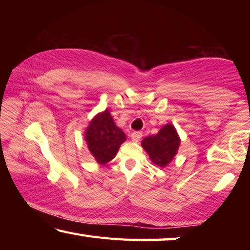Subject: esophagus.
Wrapping results in <instances>:
<instances>
[{"instance_id": "1", "label": "esophagus", "mask_w": 250, "mask_h": 250, "mask_svg": "<svg viewBox=\"0 0 250 250\" xmlns=\"http://www.w3.org/2000/svg\"><path fill=\"white\" fill-rule=\"evenodd\" d=\"M141 138H142V132H140V131H134V132L131 133V139H132L134 142L140 141Z\"/></svg>"}]
</instances>
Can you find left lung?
Wrapping results in <instances>:
<instances>
[{
	"label": "left lung",
	"instance_id": "8db88e82",
	"mask_svg": "<svg viewBox=\"0 0 250 250\" xmlns=\"http://www.w3.org/2000/svg\"><path fill=\"white\" fill-rule=\"evenodd\" d=\"M180 137L174 125L167 124L155 135H149L141 142L152 162L161 167H167L174 159L180 146Z\"/></svg>",
	"mask_w": 250,
	"mask_h": 250
}]
</instances>
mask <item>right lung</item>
Segmentation results:
<instances>
[{
    "label": "right lung",
    "mask_w": 250,
    "mask_h": 250,
    "mask_svg": "<svg viewBox=\"0 0 250 250\" xmlns=\"http://www.w3.org/2000/svg\"><path fill=\"white\" fill-rule=\"evenodd\" d=\"M84 140L97 163L104 166L115 158L126 138L124 131L113 122L109 110L105 109L89 122L84 132Z\"/></svg>",
    "instance_id": "1"
}]
</instances>
